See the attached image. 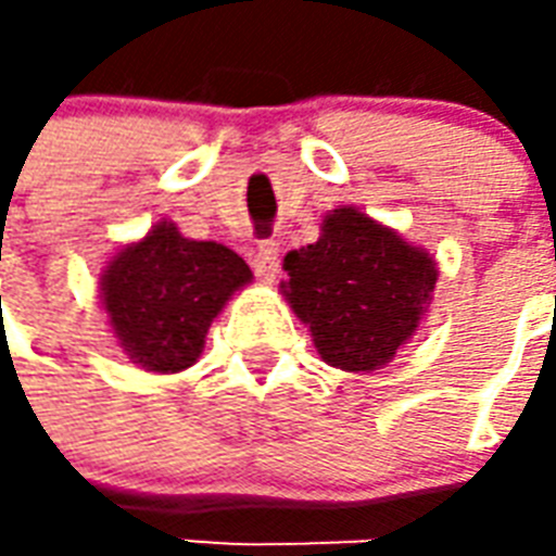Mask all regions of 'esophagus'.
I'll return each instance as SVG.
<instances>
[{
	"label": "esophagus",
	"instance_id": "obj_1",
	"mask_svg": "<svg viewBox=\"0 0 556 556\" xmlns=\"http://www.w3.org/2000/svg\"><path fill=\"white\" fill-rule=\"evenodd\" d=\"M250 265H253L255 277L274 282L279 274V247L274 241H258L250 250Z\"/></svg>",
	"mask_w": 556,
	"mask_h": 556
}]
</instances>
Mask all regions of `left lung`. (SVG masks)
<instances>
[{
	"instance_id": "left-lung-1",
	"label": "left lung",
	"mask_w": 556,
	"mask_h": 556,
	"mask_svg": "<svg viewBox=\"0 0 556 556\" xmlns=\"http://www.w3.org/2000/svg\"><path fill=\"white\" fill-rule=\"evenodd\" d=\"M279 286L309 327L321 361L345 372H372L417 333L431 303L438 265L399 231L342 205L321 223V238L291 250Z\"/></svg>"
}]
</instances>
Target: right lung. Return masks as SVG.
Instances as JSON below:
<instances>
[{"instance_id": "obj_1", "label": "right lung", "mask_w": 556, "mask_h": 556, "mask_svg": "<svg viewBox=\"0 0 556 556\" xmlns=\"http://www.w3.org/2000/svg\"><path fill=\"white\" fill-rule=\"evenodd\" d=\"M247 282L253 270L235 250L190 241L163 219L106 262L101 298L127 357L169 375L199 361L211 321Z\"/></svg>"}]
</instances>
